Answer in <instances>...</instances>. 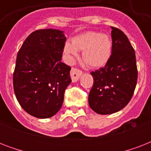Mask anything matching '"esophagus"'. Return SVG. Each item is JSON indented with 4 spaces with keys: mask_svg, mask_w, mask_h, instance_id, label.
I'll return each mask as SVG.
<instances>
[{
    "mask_svg": "<svg viewBox=\"0 0 151 151\" xmlns=\"http://www.w3.org/2000/svg\"><path fill=\"white\" fill-rule=\"evenodd\" d=\"M82 74V72L78 70V69L76 68H72L70 70V77L71 79H72V81L73 82H77L79 78H80L81 75Z\"/></svg>",
    "mask_w": 151,
    "mask_h": 151,
    "instance_id": "esophagus-1",
    "label": "esophagus"
}]
</instances>
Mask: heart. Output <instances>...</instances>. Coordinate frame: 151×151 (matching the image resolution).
<instances>
[{
  "instance_id": "1",
  "label": "heart",
  "mask_w": 151,
  "mask_h": 151,
  "mask_svg": "<svg viewBox=\"0 0 151 151\" xmlns=\"http://www.w3.org/2000/svg\"><path fill=\"white\" fill-rule=\"evenodd\" d=\"M78 51H82V58L92 68L106 65L112 52V40L107 34L89 31L74 37L72 44L66 42L64 52L70 60L77 56Z\"/></svg>"
}]
</instances>
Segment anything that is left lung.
Listing matches in <instances>:
<instances>
[{"label": "left lung", "mask_w": 151, "mask_h": 151, "mask_svg": "<svg viewBox=\"0 0 151 151\" xmlns=\"http://www.w3.org/2000/svg\"><path fill=\"white\" fill-rule=\"evenodd\" d=\"M112 54L104 67L92 71L89 106L99 114H111L129 103L136 88L138 71L135 51L125 34L111 27Z\"/></svg>", "instance_id": "obj_1"}]
</instances>
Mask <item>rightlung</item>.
Wrapping results in <instances>:
<instances>
[{"label": "right lung", "mask_w": 151, "mask_h": 151, "mask_svg": "<svg viewBox=\"0 0 151 151\" xmlns=\"http://www.w3.org/2000/svg\"><path fill=\"white\" fill-rule=\"evenodd\" d=\"M66 37L59 29L33 32L18 52L13 87L18 102L29 114L49 118L61 108L71 82L70 66L62 63Z\"/></svg>", "instance_id": "1"}]
</instances>
